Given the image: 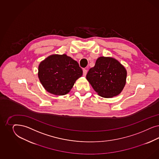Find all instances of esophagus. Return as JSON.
<instances>
[{
  "mask_svg": "<svg viewBox=\"0 0 159 159\" xmlns=\"http://www.w3.org/2000/svg\"><path fill=\"white\" fill-rule=\"evenodd\" d=\"M87 70L86 69H83V76H86L87 75Z\"/></svg>",
  "mask_w": 159,
  "mask_h": 159,
  "instance_id": "obj_1",
  "label": "esophagus"
}]
</instances>
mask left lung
Wrapping results in <instances>:
<instances>
[{
	"label": "left lung",
	"mask_w": 159,
	"mask_h": 159,
	"mask_svg": "<svg viewBox=\"0 0 159 159\" xmlns=\"http://www.w3.org/2000/svg\"><path fill=\"white\" fill-rule=\"evenodd\" d=\"M126 75L125 67L116 59L101 57L89 69L86 79L100 96L111 98L122 91Z\"/></svg>",
	"instance_id": "left-lung-1"
}]
</instances>
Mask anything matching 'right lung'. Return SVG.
Returning a JSON list of instances; mask_svg holds the SVG:
<instances>
[{"mask_svg": "<svg viewBox=\"0 0 159 159\" xmlns=\"http://www.w3.org/2000/svg\"><path fill=\"white\" fill-rule=\"evenodd\" d=\"M82 75L77 61L66 54L50 55L39 65V81L47 92L55 95L67 94Z\"/></svg>", "mask_w": 159, "mask_h": 159, "instance_id": "1", "label": "right lung"}]
</instances>
